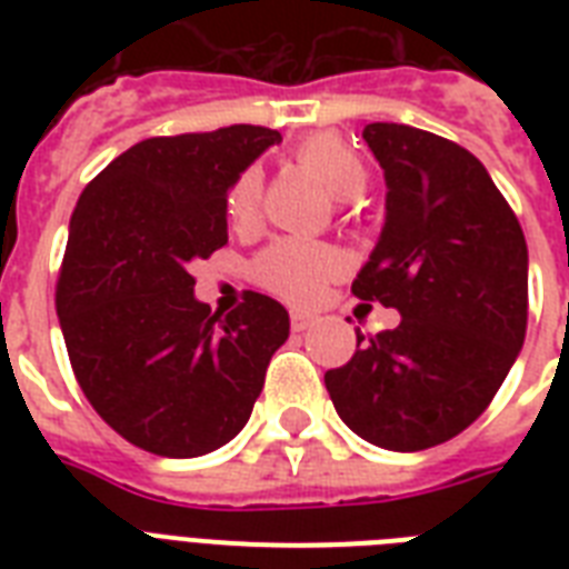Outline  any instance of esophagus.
<instances>
[{
    "instance_id": "1",
    "label": "esophagus",
    "mask_w": 569,
    "mask_h": 569,
    "mask_svg": "<svg viewBox=\"0 0 569 569\" xmlns=\"http://www.w3.org/2000/svg\"><path fill=\"white\" fill-rule=\"evenodd\" d=\"M289 319H292V330H295V333H303V330H310L312 325L319 321V316H312V312L295 310L292 316H289Z\"/></svg>"
}]
</instances>
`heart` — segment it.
Here are the masks:
<instances>
[{
	"mask_svg": "<svg viewBox=\"0 0 569 569\" xmlns=\"http://www.w3.org/2000/svg\"><path fill=\"white\" fill-rule=\"evenodd\" d=\"M298 162L342 200L360 194L369 180L363 159L337 132H312L310 138H303L298 144ZM259 203H262V171L244 168L227 191V214L236 227H248L257 221ZM337 271L339 257L333 250L301 239L277 241L253 266V277L262 289L292 303L319 301Z\"/></svg>",
	"mask_w": 569,
	"mask_h": 569,
	"instance_id": "b5f03b06",
	"label": "heart"
}]
</instances>
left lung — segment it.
<instances>
[{
    "label": "left lung",
    "mask_w": 569,
    "mask_h": 569,
    "mask_svg": "<svg viewBox=\"0 0 569 569\" xmlns=\"http://www.w3.org/2000/svg\"><path fill=\"white\" fill-rule=\"evenodd\" d=\"M363 138L387 180V223L351 292L401 312L325 375L342 422L389 451H422L485 413L520 355L529 248L476 156L405 123Z\"/></svg>",
    "instance_id": "left-lung-1"
}]
</instances>
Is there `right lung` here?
<instances>
[{
	"label": "right lung",
	"instance_id": "add662e5",
	"mask_svg": "<svg viewBox=\"0 0 569 569\" xmlns=\"http://www.w3.org/2000/svg\"><path fill=\"white\" fill-rule=\"evenodd\" d=\"M277 129L138 141L82 191L56 283L84 398L132 446L162 458L221 449L250 419L289 312L244 292L232 312L194 298L191 262L227 244V191Z\"/></svg>",
	"mask_w": 569,
	"mask_h": 569
}]
</instances>
